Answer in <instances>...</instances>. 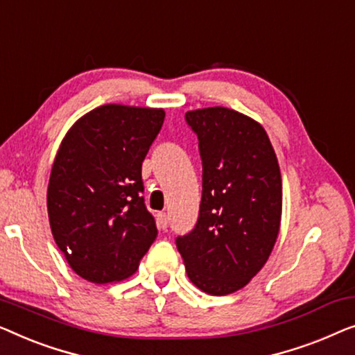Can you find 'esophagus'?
<instances>
[{
    "label": "esophagus",
    "mask_w": 355,
    "mask_h": 355,
    "mask_svg": "<svg viewBox=\"0 0 355 355\" xmlns=\"http://www.w3.org/2000/svg\"><path fill=\"white\" fill-rule=\"evenodd\" d=\"M156 222H157V227L166 230L167 228V223H168V217L166 212H159L156 216Z\"/></svg>",
    "instance_id": "1"
}]
</instances>
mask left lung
Instances as JSON below:
<instances>
[{
  "mask_svg": "<svg viewBox=\"0 0 355 355\" xmlns=\"http://www.w3.org/2000/svg\"><path fill=\"white\" fill-rule=\"evenodd\" d=\"M184 117L199 139L202 198L196 227L177 238V248L194 286L227 296L270 257L282 223V173L267 132L254 119L222 106Z\"/></svg>",
  "mask_w": 355,
  "mask_h": 355,
  "instance_id": "left-lung-1",
  "label": "left lung"
}]
</instances>
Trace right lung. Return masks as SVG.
Returning <instances> with one entry per match:
<instances>
[{
    "mask_svg": "<svg viewBox=\"0 0 355 355\" xmlns=\"http://www.w3.org/2000/svg\"><path fill=\"white\" fill-rule=\"evenodd\" d=\"M157 107L104 104L62 138L46 204L58 248L78 277L122 282L157 236L141 196V164L164 123Z\"/></svg>",
    "mask_w": 355,
    "mask_h": 355,
    "instance_id": "right-lung-1",
    "label": "right lung"
}]
</instances>
